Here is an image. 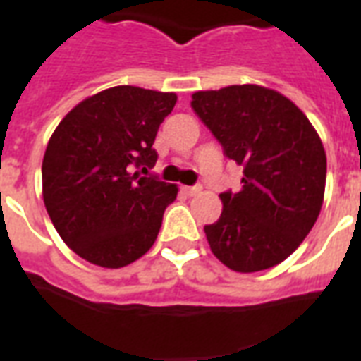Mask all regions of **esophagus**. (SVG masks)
<instances>
[{"label": "esophagus", "mask_w": 361, "mask_h": 361, "mask_svg": "<svg viewBox=\"0 0 361 361\" xmlns=\"http://www.w3.org/2000/svg\"><path fill=\"white\" fill-rule=\"evenodd\" d=\"M184 194H188V196H196L202 192V184H194V186H183Z\"/></svg>", "instance_id": "34e87169"}]
</instances>
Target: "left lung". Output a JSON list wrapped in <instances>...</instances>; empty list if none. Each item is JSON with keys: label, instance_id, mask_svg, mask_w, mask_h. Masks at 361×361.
Segmentation results:
<instances>
[{"label": "left lung", "instance_id": "8db88e82", "mask_svg": "<svg viewBox=\"0 0 361 361\" xmlns=\"http://www.w3.org/2000/svg\"><path fill=\"white\" fill-rule=\"evenodd\" d=\"M192 108L228 159L243 167L242 190L221 194L219 221L205 224L216 259L235 272L286 261L318 219L325 150L305 114L261 85L192 94Z\"/></svg>", "mask_w": 361, "mask_h": 361}]
</instances>
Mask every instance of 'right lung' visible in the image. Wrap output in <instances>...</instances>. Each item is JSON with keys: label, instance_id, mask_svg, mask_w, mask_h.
<instances>
[{"label": "right lung", "instance_id": "1", "mask_svg": "<svg viewBox=\"0 0 361 361\" xmlns=\"http://www.w3.org/2000/svg\"><path fill=\"white\" fill-rule=\"evenodd\" d=\"M175 93L118 85L66 114L43 156V202L68 247L97 267L121 268L154 245L178 188L150 169ZM135 169L143 171V175Z\"/></svg>", "mask_w": 361, "mask_h": 361}]
</instances>
